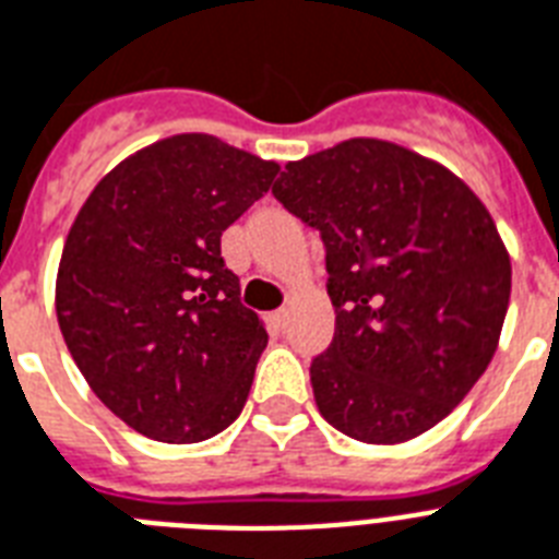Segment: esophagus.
<instances>
[{
  "label": "esophagus",
  "mask_w": 559,
  "mask_h": 559,
  "mask_svg": "<svg viewBox=\"0 0 559 559\" xmlns=\"http://www.w3.org/2000/svg\"><path fill=\"white\" fill-rule=\"evenodd\" d=\"M270 319H272V324H275V328H284V324H287V307H281V310H275V313H272Z\"/></svg>",
  "instance_id": "34e87169"
}]
</instances>
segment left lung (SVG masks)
Listing matches in <instances>:
<instances>
[{"label":"left lung","instance_id":"obj_1","mask_svg":"<svg viewBox=\"0 0 559 559\" xmlns=\"http://www.w3.org/2000/svg\"><path fill=\"white\" fill-rule=\"evenodd\" d=\"M272 193L328 252L336 333L310 366L324 420L362 443L441 424L490 366L511 301V254L485 202L382 139L287 162Z\"/></svg>","mask_w":559,"mask_h":559}]
</instances>
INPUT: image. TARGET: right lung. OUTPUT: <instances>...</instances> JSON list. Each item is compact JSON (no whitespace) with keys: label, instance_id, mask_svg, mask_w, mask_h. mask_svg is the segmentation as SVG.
I'll return each instance as SVG.
<instances>
[{"label":"right lung","instance_id":"1","mask_svg":"<svg viewBox=\"0 0 559 559\" xmlns=\"http://www.w3.org/2000/svg\"><path fill=\"white\" fill-rule=\"evenodd\" d=\"M278 170L179 133L118 162L78 211L57 322L90 389L144 438L205 441L243 412L266 328L240 305L219 237Z\"/></svg>","mask_w":559,"mask_h":559}]
</instances>
